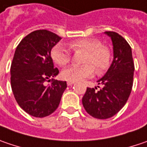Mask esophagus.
<instances>
[{
	"instance_id": "1",
	"label": "esophagus",
	"mask_w": 147,
	"mask_h": 147,
	"mask_svg": "<svg viewBox=\"0 0 147 147\" xmlns=\"http://www.w3.org/2000/svg\"><path fill=\"white\" fill-rule=\"evenodd\" d=\"M74 83H75L74 82H67V85L68 86H71V85H73Z\"/></svg>"
}]
</instances>
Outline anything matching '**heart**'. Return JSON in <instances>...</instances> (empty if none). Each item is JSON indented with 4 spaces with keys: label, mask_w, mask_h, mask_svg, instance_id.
<instances>
[{
    "label": "heart",
    "mask_w": 147,
    "mask_h": 147,
    "mask_svg": "<svg viewBox=\"0 0 147 147\" xmlns=\"http://www.w3.org/2000/svg\"><path fill=\"white\" fill-rule=\"evenodd\" d=\"M68 47L74 52L86 51L82 65H71L61 71L63 79L69 82H78L92 76L95 69L97 74L104 73L111 63L112 53L107 46L101 45L99 40L95 38H81L71 41ZM51 56L57 65H67L71 58L68 49L63 44H58L52 48Z\"/></svg>",
    "instance_id": "heart-1"
}]
</instances>
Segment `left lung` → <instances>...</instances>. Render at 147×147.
<instances>
[{
  "mask_svg": "<svg viewBox=\"0 0 147 147\" xmlns=\"http://www.w3.org/2000/svg\"><path fill=\"white\" fill-rule=\"evenodd\" d=\"M106 34L111 38L113 44L112 64L98 81L102 87L99 91L87 87L82 97L86 112L97 119H107L118 113L126 103L133 85L135 66L131 48L117 32L106 31Z\"/></svg>",
  "mask_w": 147,
  "mask_h": 147,
  "instance_id": "left-lung-1",
  "label": "left lung"
}]
</instances>
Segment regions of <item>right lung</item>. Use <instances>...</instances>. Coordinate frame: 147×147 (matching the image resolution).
<instances>
[{
  "instance_id": "1",
  "label": "right lung",
  "mask_w": 147,
  "mask_h": 147,
  "mask_svg": "<svg viewBox=\"0 0 147 147\" xmlns=\"http://www.w3.org/2000/svg\"><path fill=\"white\" fill-rule=\"evenodd\" d=\"M61 39L50 30H34L16 49L11 65V86L18 105L32 117L53 113L67 86L65 82L53 79L59 70L54 68L51 51Z\"/></svg>"
}]
</instances>
